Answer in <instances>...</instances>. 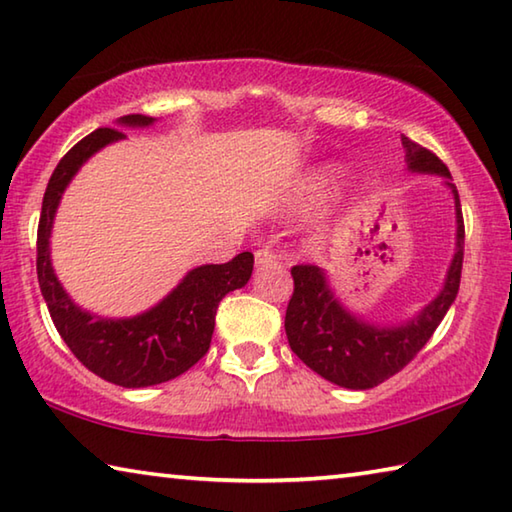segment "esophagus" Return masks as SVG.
I'll list each match as a JSON object with an SVG mask.
<instances>
[{"mask_svg":"<svg viewBox=\"0 0 512 512\" xmlns=\"http://www.w3.org/2000/svg\"><path fill=\"white\" fill-rule=\"evenodd\" d=\"M277 264V255L273 253L271 248H259L255 253V266L264 268V266H273Z\"/></svg>","mask_w":512,"mask_h":512,"instance_id":"1","label":"esophagus"}]
</instances>
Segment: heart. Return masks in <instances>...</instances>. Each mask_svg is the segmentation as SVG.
Listing matches in <instances>:
<instances>
[{"label":"heart","mask_w":512,"mask_h":512,"mask_svg":"<svg viewBox=\"0 0 512 512\" xmlns=\"http://www.w3.org/2000/svg\"><path fill=\"white\" fill-rule=\"evenodd\" d=\"M336 167L333 165H324V167H320L318 172L313 174V183H311V190L315 192V194H320V192H324L329 188V185L333 183V179H336Z\"/></svg>","instance_id":"b5f03b06"}]
</instances>
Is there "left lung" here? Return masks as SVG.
I'll list each match as a JSON object with an SVG mask.
<instances>
[{"label":"left lung","mask_w":512,"mask_h":512,"mask_svg":"<svg viewBox=\"0 0 512 512\" xmlns=\"http://www.w3.org/2000/svg\"><path fill=\"white\" fill-rule=\"evenodd\" d=\"M401 143L405 147V170L443 176L454 199V255L436 297L407 320L371 322L345 306L324 268L293 266L291 271L295 291L284 320L288 345L315 374L356 392H365L394 376L425 347L452 302L457 300L461 282L463 217L457 185L452 183L448 167L430 150L416 145L407 136H401Z\"/></svg>","instance_id":"left-lung-1"}]
</instances>
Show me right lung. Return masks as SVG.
<instances>
[{
	"label": "right lung",
	"mask_w": 512,
	"mask_h": 512,
	"mask_svg": "<svg viewBox=\"0 0 512 512\" xmlns=\"http://www.w3.org/2000/svg\"><path fill=\"white\" fill-rule=\"evenodd\" d=\"M154 123L156 118L141 114L116 120L118 127L129 129L152 127ZM125 138L120 129H96L73 145L55 167L46 185L37 228V282L55 329L73 356L107 383L141 389L181 376L206 356L221 297L248 284L255 259L253 253H239L228 264L192 268L161 302L129 318H105L73 302L51 262L53 221L64 190L80 167L102 147Z\"/></svg>",
	"instance_id": "1"
}]
</instances>
